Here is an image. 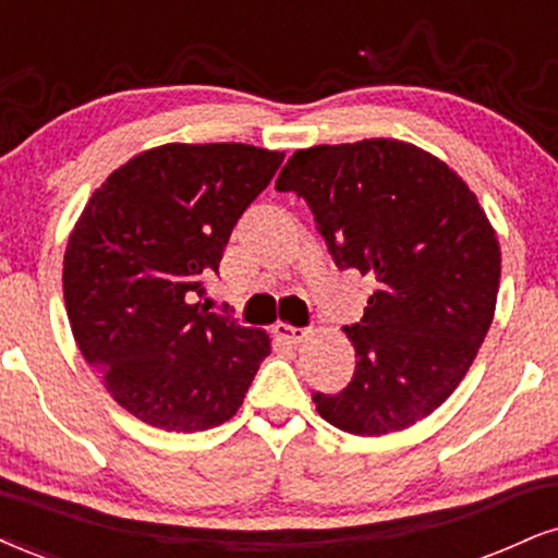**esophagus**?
<instances>
[{"label": "esophagus", "instance_id": "1", "mask_svg": "<svg viewBox=\"0 0 558 558\" xmlns=\"http://www.w3.org/2000/svg\"><path fill=\"white\" fill-rule=\"evenodd\" d=\"M274 336H277L279 341H287V343H302L311 336L307 328H298V326H290V323H277L274 326Z\"/></svg>", "mask_w": 558, "mask_h": 558}]
</instances>
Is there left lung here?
Here are the masks:
<instances>
[{
    "mask_svg": "<svg viewBox=\"0 0 558 558\" xmlns=\"http://www.w3.org/2000/svg\"><path fill=\"white\" fill-rule=\"evenodd\" d=\"M277 189L305 198L336 266L375 279L364 318L343 326L352 383L315 393L318 414L360 437L422 422L469 373L497 307L499 240L476 194L398 140L298 149Z\"/></svg>",
    "mask_w": 558,
    "mask_h": 558,
    "instance_id": "1",
    "label": "left lung"
}]
</instances>
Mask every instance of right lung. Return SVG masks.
<instances>
[{"mask_svg": "<svg viewBox=\"0 0 558 558\" xmlns=\"http://www.w3.org/2000/svg\"><path fill=\"white\" fill-rule=\"evenodd\" d=\"M281 160L253 144H162L113 170L82 209L64 253L69 323L113 401L144 424H225L271 352L266 331L202 298Z\"/></svg>", "mask_w": 558, "mask_h": 558, "instance_id": "right-lung-1", "label": "right lung"}]
</instances>
